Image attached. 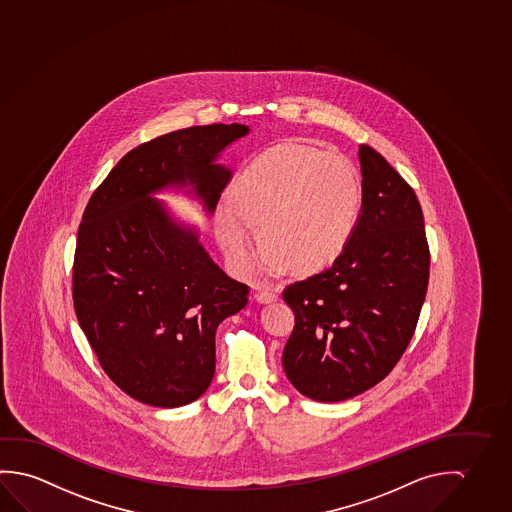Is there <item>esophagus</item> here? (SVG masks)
Listing matches in <instances>:
<instances>
[{
    "label": "esophagus",
    "mask_w": 512,
    "mask_h": 512,
    "mask_svg": "<svg viewBox=\"0 0 512 512\" xmlns=\"http://www.w3.org/2000/svg\"><path fill=\"white\" fill-rule=\"evenodd\" d=\"M277 297H279V293H277L276 288H270V286H260V288H256V293H254V299L260 304L276 302Z\"/></svg>",
    "instance_id": "1"
}]
</instances>
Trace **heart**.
<instances>
[{"mask_svg":"<svg viewBox=\"0 0 512 512\" xmlns=\"http://www.w3.org/2000/svg\"><path fill=\"white\" fill-rule=\"evenodd\" d=\"M357 210L359 179L347 158L313 147H276L231 185L217 213V233L242 272L260 261L254 228L274 265L311 272L349 242Z\"/></svg>","mask_w":512,"mask_h":512,"instance_id":"b5f03b06","label":"heart"}]
</instances>
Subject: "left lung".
<instances>
[{"instance_id": "8db88e82", "label": "left lung", "mask_w": 512, "mask_h": 512, "mask_svg": "<svg viewBox=\"0 0 512 512\" xmlns=\"http://www.w3.org/2000/svg\"><path fill=\"white\" fill-rule=\"evenodd\" d=\"M361 213L333 267L290 284L295 327L283 350L302 395L341 402L390 374L413 338L430 252L413 188L374 147L359 146Z\"/></svg>"}]
</instances>
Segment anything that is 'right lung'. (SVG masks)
I'll return each mask as SVG.
<instances>
[{
  "label": "right lung",
  "mask_w": 512,
  "mask_h": 512,
  "mask_svg": "<svg viewBox=\"0 0 512 512\" xmlns=\"http://www.w3.org/2000/svg\"><path fill=\"white\" fill-rule=\"evenodd\" d=\"M247 133L236 122L208 124L140 144L83 211L74 311L106 375L138 402L179 407L201 397L215 374L217 327L249 301V286L211 260L199 231L151 195L190 185L213 213L231 179L215 160Z\"/></svg>",
  "instance_id": "right-lung-1"
}]
</instances>
